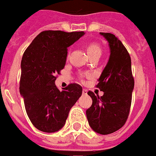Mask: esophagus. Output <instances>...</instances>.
<instances>
[{"instance_id": "34e87169", "label": "esophagus", "mask_w": 156, "mask_h": 156, "mask_svg": "<svg viewBox=\"0 0 156 156\" xmlns=\"http://www.w3.org/2000/svg\"><path fill=\"white\" fill-rule=\"evenodd\" d=\"M82 94H83V95H87V90H86V89H83V90H82Z\"/></svg>"}]
</instances>
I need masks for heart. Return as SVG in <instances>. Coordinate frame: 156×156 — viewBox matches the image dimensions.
<instances>
[{
    "label": "heart",
    "mask_w": 156,
    "mask_h": 156,
    "mask_svg": "<svg viewBox=\"0 0 156 156\" xmlns=\"http://www.w3.org/2000/svg\"><path fill=\"white\" fill-rule=\"evenodd\" d=\"M101 48L100 47V45H98V44H90L87 47V53L89 56H91V55H101Z\"/></svg>",
    "instance_id": "obj_1"
}]
</instances>
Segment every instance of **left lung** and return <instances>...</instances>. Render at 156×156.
I'll use <instances>...</instances> for the list:
<instances>
[{
  "label": "left lung",
  "instance_id": "8db88e82",
  "mask_svg": "<svg viewBox=\"0 0 156 156\" xmlns=\"http://www.w3.org/2000/svg\"><path fill=\"white\" fill-rule=\"evenodd\" d=\"M100 34L108 41L110 48L108 62L97 85L104 93L99 98L88 91L92 104L87 110V118L96 133L109 134L121 129L128 119L134 80L131 58L122 42L113 34Z\"/></svg>",
  "mask_w": 156,
  "mask_h": 156
}]
</instances>
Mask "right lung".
Segmentation results:
<instances>
[{
    "mask_svg": "<svg viewBox=\"0 0 156 156\" xmlns=\"http://www.w3.org/2000/svg\"><path fill=\"white\" fill-rule=\"evenodd\" d=\"M84 34L44 31L23 54L20 94L30 121L40 131L55 133L62 129L70 108L82 94V87L76 83L59 90L55 80L66 66L67 48Z\"/></svg>",
    "mask_w": 156,
    "mask_h": 156,
    "instance_id": "add662e5",
    "label": "right lung"
}]
</instances>
